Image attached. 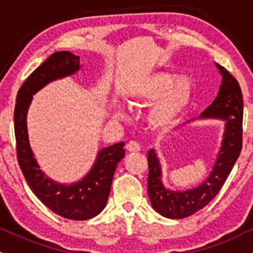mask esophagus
Instances as JSON below:
<instances>
[{
  "label": "esophagus",
  "instance_id": "34e87169",
  "mask_svg": "<svg viewBox=\"0 0 253 253\" xmlns=\"http://www.w3.org/2000/svg\"><path fill=\"white\" fill-rule=\"evenodd\" d=\"M126 150L130 152V153H134V152H139L140 151V144L138 141H129L127 142L126 145Z\"/></svg>",
  "mask_w": 253,
  "mask_h": 253
}]
</instances>
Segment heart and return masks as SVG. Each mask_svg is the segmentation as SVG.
<instances>
[{"label": "heart", "instance_id": "b5f03b06", "mask_svg": "<svg viewBox=\"0 0 253 253\" xmlns=\"http://www.w3.org/2000/svg\"><path fill=\"white\" fill-rule=\"evenodd\" d=\"M167 72L146 75L132 88V95L142 102H153L148 111V121L156 128L166 129L180 118L192 96V82L187 77H179Z\"/></svg>", "mask_w": 253, "mask_h": 253}]
</instances>
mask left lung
Segmentation results:
<instances>
[{
    "label": "left lung",
    "mask_w": 253,
    "mask_h": 253,
    "mask_svg": "<svg viewBox=\"0 0 253 253\" xmlns=\"http://www.w3.org/2000/svg\"><path fill=\"white\" fill-rule=\"evenodd\" d=\"M221 74V84L213 102L200 114V119H220L225 128L220 151L212 172L196 188L171 191L161 181V169L154 150H150L147 191L152 208L166 218L182 219L205 208L223 187L238 159L243 146V95L238 81L224 67L215 63ZM188 123V121H187Z\"/></svg>",
    "instance_id": "1"
}]
</instances>
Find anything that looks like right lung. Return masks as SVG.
I'll return each mask as SVG.
<instances>
[{
	"label": "right lung",
	"mask_w": 253,
	"mask_h": 253,
	"mask_svg": "<svg viewBox=\"0 0 253 253\" xmlns=\"http://www.w3.org/2000/svg\"><path fill=\"white\" fill-rule=\"evenodd\" d=\"M80 69V57L71 51H56L27 78L17 92L14 111L17 161L35 196L54 213L72 220H87L105 209L118 163L125 157L124 142L97 152L95 163L86 176L74 184H59L40 169L30 148L27 113L33 95L49 82L74 74Z\"/></svg>",
	"instance_id": "obj_1"
}]
</instances>
